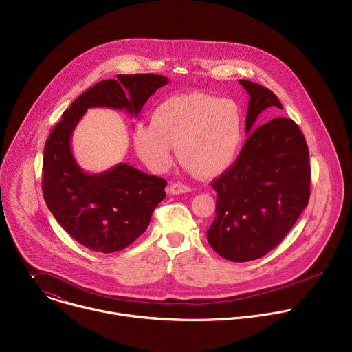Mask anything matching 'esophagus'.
<instances>
[{"instance_id":"esophagus-1","label":"esophagus","mask_w":352,"mask_h":352,"mask_svg":"<svg viewBox=\"0 0 352 352\" xmlns=\"http://www.w3.org/2000/svg\"><path fill=\"white\" fill-rule=\"evenodd\" d=\"M186 192H190V186H188L185 184H181V182H175V184H171L168 186V193L170 195H179V193H186Z\"/></svg>"}]
</instances>
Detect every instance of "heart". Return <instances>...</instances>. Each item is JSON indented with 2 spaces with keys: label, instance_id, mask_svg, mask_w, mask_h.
I'll list each match as a JSON object with an SVG mask.
<instances>
[{
  "label": "heart",
  "instance_id": "obj_1",
  "mask_svg": "<svg viewBox=\"0 0 352 352\" xmlns=\"http://www.w3.org/2000/svg\"><path fill=\"white\" fill-rule=\"evenodd\" d=\"M242 142V116L232 100L204 91L171 96L160 103L152 124H138L133 146L155 173L167 171L174 146L186 168L202 178H216L236 160Z\"/></svg>",
  "mask_w": 352,
  "mask_h": 352
}]
</instances>
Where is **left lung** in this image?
Instances as JSON below:
<instances>
[{
    "mask_svg": "<svg viewBox=\"0 0 352 352\" xmlns=\"http://www.w3.org/2000/svg\"><path fill=\"white\" fill-rule=\"evenodd\" d=\"M249 94L248 139L235 163L212 182L217 192L216 219L208 241L231 262L265 256L289 232L309 202L311 166L305 136L289 118L256 128L266 109L283 106L267 87L239 80Z\"/></svg>",
    "mask_w": 352,
    "mask_h": 352,
    "instance_id": "obj_1",
    "label": "left lung"
}]
</instances>
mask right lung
I'll list each match as a JSON object with an SVG mask.
<instances>
[{"label": "right lung", "instance_id": "add662e5", "mask_svg": "<svg viewBox=\"0 0 352 352\" xmlns=\"http://www.w3.org/2000/svg\"><path fill=\"white\" fill-rule=\"evenodd\" d=\"M83 91L50 133L43 157V196L58 224L90 250L113 254L140 236L156 206L166 197L167 181L126 163L85 173L71 150V136L87 109L109 107L138 116L168 79L156 74L117 75Z\"/></svg>", "mask_w": 352, "mask_h": 352}]
</instances>
